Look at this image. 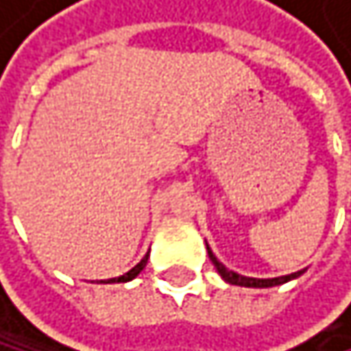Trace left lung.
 <instances>
[{
  "instance_id": "left-lung-1",
  "label": "left lung",
  "mask_w": 351,
  "mask_h": 351,
  "mask_svg": "<svg viewBox=\"0 0 351 351\" xmlns=\"http://www.w3.org/2000/svg\"><path fill=\"white\" fill-rule=\"evenodd\" d=\"M206 250H208V257H210V261L215 263V267H217V271L221 274V278L225 280V282H229V285H236V287H248V289H269V287H278V285H285V282H289V280H293V278H297V276H301L303 271H295V274H291V276H282V278H246V276H240V274H236V271H232V269H227L217 257H215V252L210 250V246L206 244Z\"/></svg>"
}]
</instances>
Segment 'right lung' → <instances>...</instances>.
Masks as SVG:
<instances>
[{
    "label": "right lung",
    "instance_id": "right-lung-1",
    "mask_svg": "<svg viewBox=\"0 0 351 351\" xmlns=\"http://www.w3.org/2000/svg\"><path fill=\"white\" fill-rule=\"evenodd\" d=\"M145 265H147V257H143V259H141V263H136V265H134V267H132L130 271H126L124 276H119V278H113V280H109V282H130L132 278H136V276H138V274L143 271V267H145Z\"/></svg>",
    "mask_w": 351,
    "mask_h": 351
}]
</instances>
